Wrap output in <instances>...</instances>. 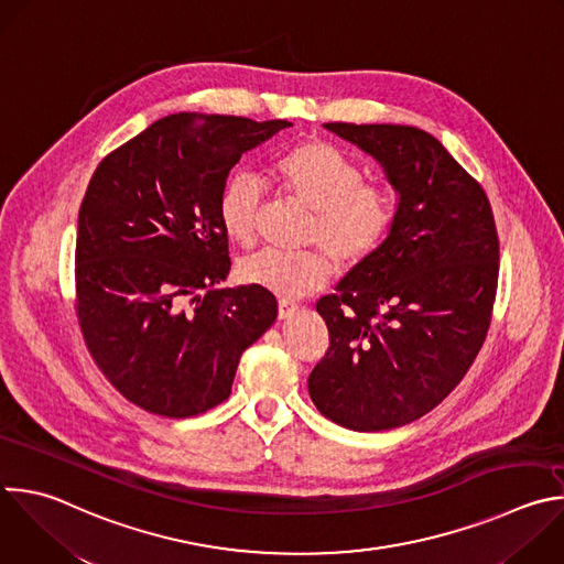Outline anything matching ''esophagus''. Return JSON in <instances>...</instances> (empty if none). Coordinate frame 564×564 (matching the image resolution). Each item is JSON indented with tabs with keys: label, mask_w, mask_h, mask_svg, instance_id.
<instances>
[{
	"label": "esophagus",
	"mask_w": 564,
	"mask_h": 564,
	"mask_svg": "<svg viewBox=\"0 0 564 564\" xmlns=\"http://www.w3.org/2000/svg\"><path fill=\"white\" fill-rule=\"evenodd\" d=\"M296 312H299V305H294V303H290V301H285V299L279 301V318H281V321L292 318Z\"/></svg>",
	"instance_id": "1"
}]
</instances>
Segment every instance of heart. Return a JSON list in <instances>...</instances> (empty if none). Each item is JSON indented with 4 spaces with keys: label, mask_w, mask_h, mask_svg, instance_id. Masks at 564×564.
<instances>
[{
    "label": "heart",
    "mask_w": 564,
    "mask_h": 564,
    "mask_svg": "<svg viewBox=\"0 0 564 564\" xmlns=\"http://www.w3.org/2000/svg\"><path fill=\"white\" fill-rule=\"evenodd\" d=\"M272 176L285 193L310 206L314 215L312 237L321 241L340 268L365 261L386 239L394 208L386 191L362 183L360 167L334 145L310 139L272 165ZM263 199L261 178L250 170L232 172L219 195V221L224 232L250 246ZM332 274L323 250L263 248L241 259L239 279L281 299L305 296Z\"/></svg>",
    "instance_id": "heart-1"
}]
</instances>
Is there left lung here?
Here are the masks:
<instances>
[{"instance_id": "1", "label": "left lung", "mask_w": 564, "mask_h": 564, "mask_svg": "<svg viewBox=\"0 0 564 564\" xmlns=\"http://www.w3.org/2000/svg\"><path fill=\"white\" fill-rule=\"evenodd\" d=\"M323 128L377 159L399 202L386 241L316 303L329 349L307 390L340 427H403L460 383L487 336L498 283L491 206L421 128Z\"/></svg>"}]
</instances>
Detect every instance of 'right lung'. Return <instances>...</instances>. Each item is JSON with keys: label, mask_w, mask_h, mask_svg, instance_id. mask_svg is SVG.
<instances>
[{"label": "right lung", "mask_w": 564, "mask_h": 564, "mask_svg": "<svg viewBox=\"0 0 564 564\" xmlns=\"http://www.w3.org/2000/svg\"><path fill=\"white\" fill-rule=\"evenodd\" d=\"M285 119L167 115L95 170L77 221V316L106 379L145 412L185 419L230 397L276 299L230 274L219 195Z\"/></svg>", "instance_id": "obj_1"}]
</instances>
